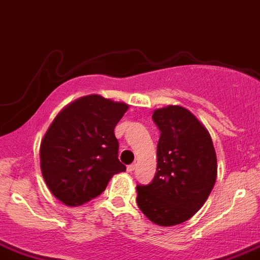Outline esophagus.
<instances>
[{
    "label": "esophagus",
    "instance_id": "esophagus-1",
    "mask_svg": "<svg viewBox=\"0 0 260 260\" xmlns=\"http://www.w3.org/2000/svg\"><path fill=\"white\" fill-rule=\"evenodd\" d=\"M136 167H137V164H136V163L135 164H131V166L127 167V171L129 172V173H132V172L136 169Z\"/></svg>",
    "mask_w": 260,
    "mask_h": 260
}]
</instances>
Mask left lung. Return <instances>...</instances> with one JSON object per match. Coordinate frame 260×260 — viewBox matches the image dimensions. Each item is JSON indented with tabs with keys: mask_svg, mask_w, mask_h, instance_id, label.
Here are the masks:
<instances>
[{
	"mask_svg": "<svg viewBox=\"0 0 260 260\" xmlns=\"http://www.w3.org/2000/svg\"><path fill=\"white\" fill-rule=\"evenodd\" d=\"M152 120L160 131L156 174L149 185H137V205L155 224L176 225L190 219L209 198L217 155L207 128L187 109H157Z\"/></svg>",
	"mask_w": 260,
	"mask_h": 260,
	"instance_id": "8db88e82",
	"label": "left lung"
}]
</instances>
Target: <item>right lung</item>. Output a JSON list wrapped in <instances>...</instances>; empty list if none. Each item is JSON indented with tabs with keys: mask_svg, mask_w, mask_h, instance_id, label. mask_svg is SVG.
I'll return each mask as SVG.
<instances>
[{
	"mask_svg": "<svg viewBox=\"0 0 260 260\" xmlns=\"http://www.w3.org/2000/svg\"><path fill=\"white\" fill-rule=\"evenodd\" d=\"M127 110V104L88 94L53 119L41 142V171L52 195L65 205L97 198L114 174L125 171L114 128Z\"/></svg>",
	"mask_w": 260,
	"mask_h": 260,
	"instance_id": "1",
	"label": "right lung"
}]
</instances>
